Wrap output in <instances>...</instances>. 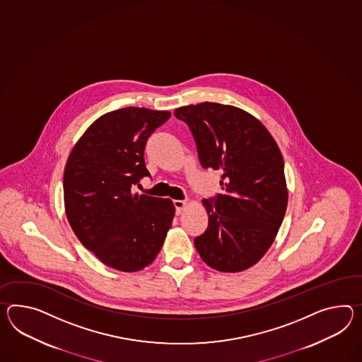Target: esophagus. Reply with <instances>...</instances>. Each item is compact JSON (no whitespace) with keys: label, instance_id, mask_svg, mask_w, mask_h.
Wrapping results in <instances>:
<instances>
[{"label":"esophagus","instance_id":"esophagus-1","mask_svg":"<svg viewBox=\"0 0 362 362\" xmlns=\"http://www.w3.org/2000/svg\"><path fill=\"white\" fill-rule=\"evenodd\" d=\"M174 206H175L177 214H182V213L185 212L187 202L185 200H174Z\"/></svg>","mask_w":362,"mask_h":362}]
</instances>
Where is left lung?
<instances>
[{
  "label": "left lung",
  "mask_w": 362,
  "mask_h": 362,
  "mask_svg": "<svg viewBox=\"0 0 362 362\" xmlns=\"http://www.w3.org/2000/svg\"><path fill=\"white\" fill-rule=\"evenodd\" d=\"M174 115L194 134L202 166L222 174L223 194L203 200L209 221L194 247L216 271H245L272 246L286 212L281 151L264 125L238 107L204 102Z\"/></svg>",
  "instance_id": "left-lung-1"
}]
</instances>
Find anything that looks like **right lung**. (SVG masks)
Wrapping results in <instances>:
<instances>
[{
	"instance_id": "1",
	"label": "right lung",
	"mask_w": 362,
	"mask_h": 362,
	"mask_svg": "<svg viewBox=\"0 0 362 362\" xmlns=\"http://www.w3.org/2000/svg\"><path fill=\"white\" fill-rule=\"evenodd\" d=\"M171 112L127 107L91 124L64 170V204L71 229L98 259L122 272L149 265L165 242L175 206L133 192L149 177L144 150Z\"/></svg>"
}]
</instances>
